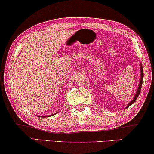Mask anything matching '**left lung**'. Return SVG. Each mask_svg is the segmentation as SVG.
<instances>
[{
    "mask_svg": "<svg viewBox=\"0 0 154 154\" xmlns=\"http://www.w3.org/2000/svg\"><path fill=\"white\" fill-rule=\"evenodd\" d=\"M141 79H140V83H139V85H138V88L137 89V91H136V94H135V96H134V98H133V100H131V101L128 104V106H126V108L129 107V106L131 105L134 103V102L136 101V98H138V95L140 94V92H141V86H142V81H143V68H142V66L141 64Z\"/></svg>",
    "mask_w": 154,
    "mask_h": 154,
    "instance_id": "1",
    "label": "left lung"
}]
</instances>
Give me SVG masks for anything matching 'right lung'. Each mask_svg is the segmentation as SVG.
Instances as JSON below:
<instances>
[{
	"label": "right lung",
	"mask_w": 154,
	"mask_h": 154,
	"mask_svg": "<svg viewBox=\"0 0 154 154\" xmlns=\"http://www.w3.org/2000/svg\"><path fill=\"white\" fill-rule=\"evenodd\" d=\"M55 114H56V113H55ZM55 114H54V115H55ZM49 116H52V115H49V116H41V117H49Z\"/></svg>",
	"instance_id": "add662e5"
}]
</instances>
